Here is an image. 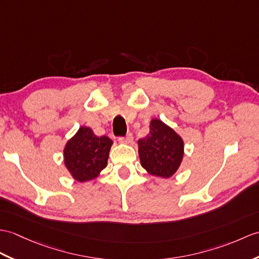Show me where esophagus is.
<instances>
[{"mask_svg":"<svg viewBox=\"0 0 259 259\" xmlns=\"http://www.w3.org/2000/svg\"><path fill=\"white\" fill-rule=\"evenodd\" d=\"M118 141L120 143H124V144H130L132 141H134V136H132V134H128L125 137H121L119 138Z\"/></svg>","mask_w":259,"mask_h":259,"instance_id":"1","label":"esophagus"}]
</instances>
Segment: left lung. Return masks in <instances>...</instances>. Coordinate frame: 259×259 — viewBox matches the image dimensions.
Masks as SVG:
<instances>
[{
  "instance_id": "obj_1",
  "label": "left lung",
  "mask_w": 259,
  "mask_h": 259,
  "mask_svg": "<svg viewBox=\"0 0 259 259\" xmlns=\"http://www.w3.org/2000/svg\"><path fill=\"white\" fill-rule=\"evenodd\" d=\"M149 129V134L138 141L140 163L150 176L169 179L181 165L184 141L158 118L151 120Z\"/></svg>"
}]
</instances>
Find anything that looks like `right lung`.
<instances>
[{
  "label": "right lung",
  "mask_w": 259,
  "mask_h": 259,
  "mask_svg": "<svg viewBox=\"0 0 259 259\" xmlns=\"http://www.w3.org/2000/svg\"><path fill=\"white\" fill-rule=\"evenodd\" d=\"M112 143L108 137L96 136L89 127L82 125L65 144L66 169L78 182L96 179L107 166Z\"/></svg>",
  "instance_id": "right-lung-1"
}]
</instances>
